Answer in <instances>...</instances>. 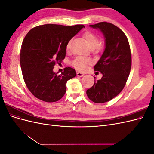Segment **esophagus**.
<instances>
[{"instance_id":"34e87169","label":"esophagus","mask_w":154,"mask_h":154,"mask_svg":"<svg viewBox=\"0 0 154 154\" xmlns=\"http://www.w3.org/2000/svg\"><path fill=\"white\" fill-rule=\"evenodd\" d=\"M76 74H77V76H79V77H82V76H83L85 75V74H83V73H82V72H77Z\"/></svg>"}]
</instances>
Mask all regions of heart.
I'll use <instances>...</instances> for the list:
<instances>
[{
    "mask_svg": "<svg viewBox=\"0 0 154 154\" xmlns=\"http://www.w3.org/2000/svg\"><path fill=\"white\" fill-rule=\"evenodd\" d=\"M83 38L86 40L87 43L91 49H95L96 51H100L101 49L102 46L99 44V38L97 36L92 33V32L87 31L83 33ZM72 40H69V42L67 44L66 48L69 50L71 48ZM92 63L91 60L88 58H85L83 57H77L74 59L72 62V66L76 69L80 71H85L88 66H89Z\"/></svg>",
    "mask_w": 154,
    "mask_h": 154,
    "instance_id": "b5f03b06",
    "label": "heart"
}]
</instances>
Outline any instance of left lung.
<instances>
[{
    "label": "left lung",
    "instance_id": "1",
    "mask_svg": "<svg viewBox=\"0 0 154 154\" xmlns=\"http://www.w3.org/2000/svg\"><path fill=\"white\" fill-rule=\"evenodd\" d=\"M90 27L103 33L105 48L94 67V71L100 72L103 76L87 90V95L94 103H103L123 89L131 69V52L127 36L117 26L102 22Z\"/></svg>",
    "mask_w": 154,
    "mask_h": 154
}]
</instances>
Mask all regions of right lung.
<instances>
[{"label": "right lung", "mask_w": 154, "mask_h": 154, "mask_svg": "<svg viewBox=\"0 0 154 154\" xmlns=\"http://www.w3.org/2000/svg\"><path fill=\"white\" fill-rule=\"evenodd\" d=\"M83 27L45 24L32 28L25 36L20 56L22 76L27 87L38 99L51 103L64 96L67 82L76 76V71L66 67L58 76L53 68L65 58L69 41Z\"/></svg>", "instance_id": "add662e5"}]
</instances>
